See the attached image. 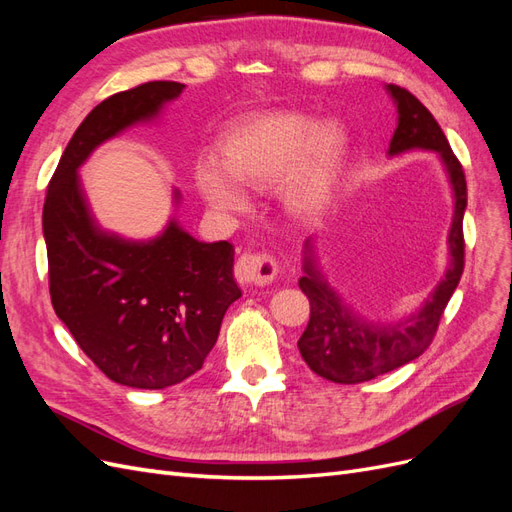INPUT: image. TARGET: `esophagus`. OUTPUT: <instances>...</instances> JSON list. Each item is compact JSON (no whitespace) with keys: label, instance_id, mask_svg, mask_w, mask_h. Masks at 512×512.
<instances>
[{"label":"esophagus","instance_id":"obj_1","mask_svg":"<svg viewBox=\"0 0 512 512\" xmlns=\"http://www.w3.org/2000/svg\"><path fill=\"white\" fill-rule=\"evenodd\" d=\"M277 260L269 252H245L239 256L235 265V277L239 284L265 286L277 277Z\"/></svg>","mask_w":512,"mask_h":512}]
</instances>
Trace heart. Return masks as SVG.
<instances>
[{
    "instance_id": "heart-1",
    "label": "heart",
    "mask_w": 512,
    "mask_h": 512,
    "mask_svg": "<svg viewBox=\"0 0 512 512\" xmlns=\"http://www.w3.org/2000/svg\"><path fill=\"white\" fill-rule=\"evenodd\" d=\"M346 153V138L301 113L271 111L232 123L218 145V162L196 166L198 192L215 211L245 209L252 190L280 181V200L294 220H312L329 207Z\"/></svg>"
}]
</instances>
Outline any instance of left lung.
Wrapping results in <instances>:
<instances>
[{
  "mask_svg": "<svg viewBox=\"0 0 512 512\" xmlns=\"http://www.w3.org/2000/svg\"><path fill=\"white\" fill-rule=\"evenodd\" d=\"M389 94L397 104V128L389 145V156H399L412 149L436 151L453 185L455 213L448 232L451 265L444 280L429 294L425 305L416 314L391 322H367L356 316L329 286L312 256V245L305 243L303 277L299 288L309 299V322L299 339V350L309 369L320 378L337 384H359L374 380L386 371H393L421 356L436 337L440 318L451 301L463 273V211L468 205V185L461 162L448 145L442 128L433 115L414 98L408 89L389 85Z\"/></svg>",
  "mask_w": 512,
  "mask_h": 512,
  "instance_id": "obj_1",
  "label": "left lung"
}]
</instances>
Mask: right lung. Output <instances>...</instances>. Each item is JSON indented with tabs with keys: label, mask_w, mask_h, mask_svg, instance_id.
Here are the masks:
<instances>
[{
	"label": "right lung",
	"mask_w": 512,
	"mask_h": 512,
	"mask_svg": "<svg viewBox=\"0 0 512 512\" xmlns=\"http://www.w3.org/2000/svg\"><path fill=\"white\" fill-rule=\"evenodd\" d=\"M183 87L151 81L100 102L70 138L42 209L55 314L106 378L132 389H166L196 374L241 297L232 243L196 241L175 220L145 243L108 235L76 175L100 143L156 117Z\"/></svg>",
	"instance_id": "right-lung-1"
}]
</instances>
